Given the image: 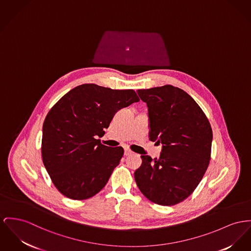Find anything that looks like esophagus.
<instances>
[{"label": "esophagus", "mask_w": 251, "mask_h": 251, "mask_svg": "<svg viewBox=\"0 0 251 251\" xmlns=\"http://www.w3.org/2000/svg\"><path fill=\"white\" fill-rule=\"evenodd\" d=\"M132 154V151H129L128 149H125V155L126 156H129V155H131Z\"/></svg>", "instance_id": "obj_1"}]
</instances>
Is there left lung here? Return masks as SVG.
Instances as JSON below:
<instances>
[{
	"mask_svg": "<svg viewBox=\"0 0 251 251\" xmlns=\"http://www.w3.org/2000/svg\"><path fill=\"white\" fill-rule=\"evenodd\" d=\"M137 93L148 105L150 140L163 147L159 159L141 156L136 184L151 201L176 204L194 191L208 167L210 124L198 103L179 87L167 84Z\"/></svg>",
	"mask_w": 251,
	"mask_h": 251,
	"instance_id": "left-lung-1",
	"label": "left lung"
}]
</instances>
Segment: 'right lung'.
<instances>
[{"mask_svg":"<svg viewBox=\"0 0 251 251\" xmlns=\"http://www.w3.org/2000/svg\"><path fill=\"white\" fill-rule=\"evenodd\" d=\"M139 100L132 89L84 84L54 104L43 126L42 157L63 195L85 200L103 188L124 150L103 146L96 136L104 135L118 110Z\"/></svg>","mask_w":251,"mask_h":251,"instance_id":"1","label":"right lung"}]
</instances>
